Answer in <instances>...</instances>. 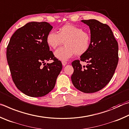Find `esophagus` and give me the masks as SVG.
<instances>
[{"label": "esophagus", "instance_id": "1", "mask_svg": "<svg viewBox=\"0 0 129 129\" xmlns=\"http://www.w3.org/2000/svg\"><path fill=\"white\" fill-rule=\"evenodd\" d=\"M62 65L65 66V65H66L67 64V62L65 61H62Z\"/></svg>", "mask_w": 129, "mask_h": 129}]
</instances>
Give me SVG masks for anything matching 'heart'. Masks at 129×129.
<instances>
[{
  "label": "heart",
  "instance_id": "obj_1",
  "mask_svg": "<svg viewBox=\"0 0 129 129\" xmlns=\"http://www.w3.org/2000/svg\"><path fill=\"white\" fill-rule=\"evenodd\" d=\"M46 42L52 49H56L64 42L65 46L56 50L54 56L60 60L66 61L75 54L82 56L87 53L91 45V36L82 28L68 24L58 28L57 34L49 32Z\"/></svg>",
  "mask_w": 129,
  "mask_h": 129
}]
</instances>
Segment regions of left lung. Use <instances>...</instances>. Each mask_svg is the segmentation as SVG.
Masks as SVG:
<instances>
[{
  "label": "left lung",
  "mask_w": 129,
  "mask_h": 129,
  "mask_svg": "<svg viewBox=\"0 0 129 129\" xmlns=\"http://www.w3.org/2000/svg\"><path fill=\"white\" fill-rule=\"evenodd\" d=\"M89 26L91 45L80 60L72 62L74 72L71 76L73 85L85 93L103 89L112 79L118 62V44L108 25L94 19L82 20ZM80 61L88 65L82 67Z\"/></svg>",
  "instance_id": "1"
}]
</instances>
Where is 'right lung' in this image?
<instances>
[{"mask_svg": "<svg viewBox=\"0 0 129 129\" xmlns=\"http://www.w3.org/2000/svg\"><path fill=\"white\" fill-rule=\"evenodd\" d=\"M49 23L30 22L19 28L7 47V60L17 88L30 97L44 96L54 88L62 64L46 42L52 30ZM53 62L46 64L47 60Z\"/></svg>", "mask_w": 129, "mask_h": 129, "instance_id": "1", "label": "right lung"}]
</instances>
